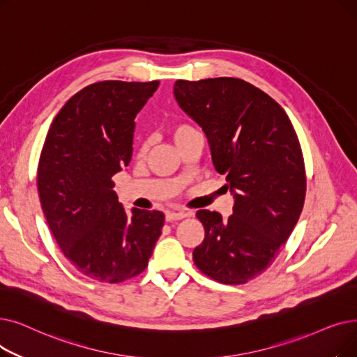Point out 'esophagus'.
<instances>
[{
	"mask_svg": "<svg viewBox=\"0 0 357 357\" xmlns=\"http://www.w3.org/2000/svg\"><path fill=\"white\" fill-rule=\"evenodd\" d=\"M190 215V213L185 211H167L166 213V222H176L181 219H185V217Z\"/></svg>",
	"mask_w": 357,
	"mask_h": 357,
	"instance_id": "1",
	"label": "esophagus"
}]
</instances>
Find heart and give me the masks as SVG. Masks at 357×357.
Listing matches in <instances>:
<instances>
[{
    "instance_id": "b5f03b06",
    "label": "heart",
    "mask_w": 357,
    "mask_h": 357,
    "mask_svg": "<svg viewBox=\"0 0 357 357\" xmlns=\"http://www.w3.org/2000/svg\"><path fill=\"white\" fill-rule=\"evenodd\" d=\"M194 132H197V130H194L191 126H187V123H179V126H176V127L172 130L174 142L176 143V142L182 140V138L188 137V135H191V134H194ZM147 150H149V143L146 142V143L142 144L140 151H138V153H140V156H144V154L147 153Z\"/></svg>"
}]
</instances>
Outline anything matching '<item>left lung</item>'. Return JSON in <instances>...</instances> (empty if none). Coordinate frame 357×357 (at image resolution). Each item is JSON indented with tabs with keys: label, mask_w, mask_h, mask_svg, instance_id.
<instances>
[{
	"label": "left lung",
	"mask_w": 357,
	"mask_h": 357,
	"mask_svg": "<svg viewBox=\"0 0 357 357\" xmlns=\"http://www.w3.org/2000/svg\"><path fill=\"white\" fill-rule=\"evenodd\" d=\"M174 93L203 128L235 197L227 219L197 211L206 236L194 262L215 282L243 284L271 266L302 213L306 175L296 131L280 105L241 79L178 80Z\"/></svg>",
	"instance_id": "left-lung-1"
}]
</instances>
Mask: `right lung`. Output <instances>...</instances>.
Masks as SVG:
<instances>
[{
	"mask_svg": "<svg viewBox=\"0 0 357 357\" xmlns=\"http://www.w3.org/2000/svg\"><path fill=\"white\" fill-rule=\"evenodd\" d=\"M159 82L106 80L82 89L46 134L38 192L46 222L73 267L93 280L121 283L143 273L165 214L123 210L112 176L132 156L135 116Z\"/></svg>",
	"mask_w": 357,
	"mask_h": 357,
	"instance_id": "1",
	"label": "right lung"
}]
</instances>
